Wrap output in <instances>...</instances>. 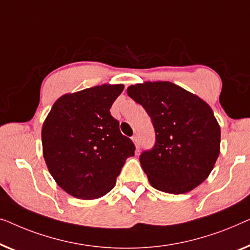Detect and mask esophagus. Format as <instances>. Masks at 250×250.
<instances>
[{
	"label": "esophagus",
	"instance_id": "esophagus-1",
	"mask_svg": "<svg viewBox=\"0 0 250 250\" xmlns=\"http://www.w3.org/2000/svg\"><path fill=\"white\" fill-rule=\"evenodd\" d=\"M132 142H133V144H135L136 148L138 149L139 146H140V142H139V137H138V135H135V136L132 137Z\"/></svg>",
	"mask_w": 250,
	"mask_h": 250
}]
</instances>
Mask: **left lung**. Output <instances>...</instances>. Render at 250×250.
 <instances>
[{
    "label": "left lung",
    "mask_w": 250,
    "mask_h": 250,
    "mask_svg": "<svg viewBox=\"0 0 250 250\" xmlns=\"http://www.w3.org/2000/svg\"><path fill=\"white\" fill-rule=\"evenodd\" d=\"M126 94L152 119L156 142L140 155L149 184L186 194L206 180L220 155L221 129L205 101L170 82L131 85Z\"/></svg>",
    "instance_id": "1"
}]
</instances>
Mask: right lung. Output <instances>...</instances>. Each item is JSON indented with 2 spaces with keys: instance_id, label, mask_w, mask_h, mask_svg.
<instances>
[{
  "instance_id": "1",
  "label": "right lung",
  "mask_w": 250,
  "mask_h": 250,
  "mask_svg": "<svg viewBox=\"0 0 250 250\" xmlns=\"http://www.w3.org/2000/svg\"><path fill=\"white\" fill-rule=\"evenodd\" d=\"M124 88L104 83L64 94L45 119L44 160L56 184L76 198L106 195L125 160L135 155V145L110 112Z\"/></svg>"
}]
</instances>
